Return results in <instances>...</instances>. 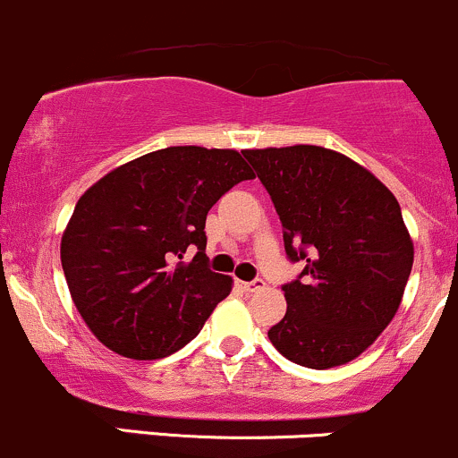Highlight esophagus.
I'll return each mask as SVG.
<instances>
[{"label":"esophagus","instance_id":"esophagus-1","mask_svg":"<svg viewBox=\"0 0 458 458\" xmlns=\"http://www.w3.org/2000/svg\"><path fill=\"white\" fill-rule=\"evenodd\" d=\"M237 285L243 290V293H257L259 288H263V279H255V281H237Z\"/></svg>","mask_w":458,"mask_h":458}]
</instances>
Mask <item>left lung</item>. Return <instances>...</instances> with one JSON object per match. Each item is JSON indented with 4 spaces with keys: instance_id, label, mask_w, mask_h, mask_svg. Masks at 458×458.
I'll list each match as a JSON object with an SVG mask.
<instances>
[{
    "instance_id": "left-lung-1",
    "label": "left lung",
    "mask_w": 458,
    "mask_h": 458,
    "mask_svg": "<svg viewBox=\"0 0 458 458\" xmlns=\"http://www.w3.org/2000/svg\"><path fill=\"white\" fill-rule=\"evenodd\" d=\"M306 261L284 285L288 310L267 339L290 361L327 370L377 341L403 299L414 243L396 197L361 164L321 146L243 150Z\"/></svg>"
}]
</instances>
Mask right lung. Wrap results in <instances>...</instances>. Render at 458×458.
<instances>
[{
    "instance_id": "obj_1",
    "label": "right lung",
    "mask_w": 458,
    "mask_h": 458,
    "mask_svg": "<svg viewBox=\"0 0 458 458\" xmlns=\"http://www.w3.org/2000/svg\"><path fill=\"white\" fill-rule=\"evenodd\" d=\"M255 177L233 148L170 146L117 165L80 197L62 234L77 312L113 352L168 357L195 339L233 276L208 267V210ZM191 245L192 262L181 259Z\"/></svg>"
}]
</instances>
